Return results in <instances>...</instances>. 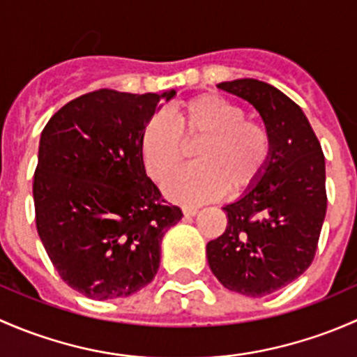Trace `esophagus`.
<instances>
[{
	"instance_id": "34e87169",
	"label": "esophagus",
	"mask_w": 357,
	"mask_h": 357,
	"mask_svg": "<svg viewBox=\"0 0 357 357\" xmlns=\"http://www.w3.org/2000/svg\"><path fill=\"white\" fill-rule=\"evenodd\" d=\"M182 213H183V216H196L197 215V208H190V206H185V208H182Z\"/></svg>"
}]
</instances>
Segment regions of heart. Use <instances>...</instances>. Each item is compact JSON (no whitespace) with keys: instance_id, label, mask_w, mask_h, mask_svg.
Segmentation results:
<instances>
[{"instance_id":"b5f03b06","label":"heart","mask_w":357,"mask_h":357,"mask_svg":"<svg viewBox=\"0 0 357 357\" xmlns=\"http://www.w3.org/2000/svg\"><path fill=\"white\" fill-rule=\"evenodd\" d=\"M199 141L196 163L183 168L165 185L174 203L192 206L218 197L223 190L238 194L256 183L270 158V135L263 123L218 94H201L178 102L172 120L154 113L142 127L141 153L148 174L165 182L182 161L183 142Z\"/></svg>"}]
</instances>
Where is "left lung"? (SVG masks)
I'll list each match as a JSON object with an SVG mask.
<instances>
[{
	"instance_id": "1",
	"label": "left lung",
	"mask_w": 357,
	"mask_h": 357,
	"mask_svg": "<svg viewBox=\"0 0 357 357\" xmlns=\"http://www.w3.org/2000/svg\"><path fill=\"white\" fill-rule=\"evenodd\" d=\"M256 108L270 158L244 196L223 206L227 229L206 245L220 284L249 297L284 289L310 268L326 213L325 156L303 109L256 79L218 84Z\"/></svg>"
}]
</instances>
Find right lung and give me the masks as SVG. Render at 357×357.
<instances>
[{
    "label": "right lung",
    "instance_id": "add662e5",
    "mask_svg": "<svg viewBox=\"0 0 357 357\" xmlns=\"http://www.w3.org/2000/svg\"><path fill=\"white\" fill-rule=\"evenodd\" d=\"M175 94L99 89L44 127L36 227L60 277L89 299L128 297L151 284L163 235L182 218L146 175L141 153L142 127Z\"/></svg>",
    "mask_w": 357,
    "mask_h": 357
}]
</instances>
